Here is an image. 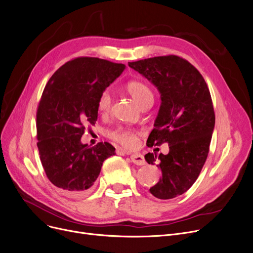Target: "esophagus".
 <instances>
[{
	"label": "esophagus",
	"mask_w": 253,
	"mask_h": 253,
	"mask_svg": "<svg viewBox=\"0 0 253 253\" xmlns=\"http://www.w3.org/2000/svg\"><path fill=\"white\" fill-rule=\"evenodd\" d=\"M130 160H131V162H132L133 164H135V165H140V166L145 165V163H146L145 158H144L143 155L138 154V153L131 154V155H130Z\"/></svg>",
	"instance_id": "1"
}]
</instances>
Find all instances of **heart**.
Wrapping results in <instances>:
<instances>
[{
	"mask_svg": "<svg viewBox=\"0 0 253 253\" xmlns=\"http://www.w3.org/2000/svg\"><path fill=\"white\" fill-rule=\"evenodd\" d=\"M126 90L127 94L131 97L132 100L137 103L140 107L147 104L148 102H153L154 100V95L152 90L148 85L141 81L133 80L126 84ZM112 99H111V94L108 90L103 91L98 99V110L102 114H106L109 112L111 107ZM111 138L121 143L123 146L126 148H134L137 146L138 139L137 135H135L132 131L126 130V129H118L113 132H111Z\"/></svg>",
	"mask_w": 253,
	"mask_h": 253,
	"instance_id": "b5f03b06",
	"label": "heart"
}]
</instances>
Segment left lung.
<instances>
[{
    "mask_svg": "<svg viewBox=\"0 0 253 253\" xmlns=\"http://www.w3.org/2000/svg\"><path fill=\"white\" fill-rule=\"evenodd\" d=\"M128 66L160 93L161 104L148 147L169 146L167 155L146 154V161L162 172L150 192L160 200L176 198L196 182L208 157L215 127L210 90L200 72L177 55L151 57Z\"/></svg>",
    "mask_w": 253,
    "mask_h": 253,
    "instance_id": "8db88e82",
    "label": "left lung"
}]
</instances>
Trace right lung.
Wrapping results in <instances>:
<instances>
[{"label": "right lung", "instance_id": "add662e5", "mask_svg": "<svg viewBox=\"0 0 253 253\" xmlns=\"http://www.w3.org/2000/svg\"><path fill=\"white\" fill-rule=\"evenodd\" d=\"M126 69L97 57H78L47 82L36 113L37 147L49 181L70 196L90 190L105 159L115 154L107 142L82 144L85 126L95 125L100 94Z\"/></svg>", "mask_w": 253, "mask_h": 253}]
</instances>
